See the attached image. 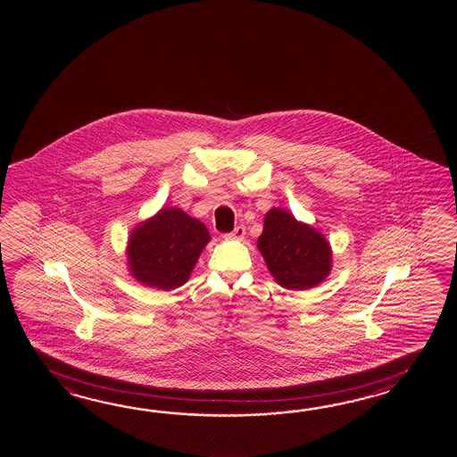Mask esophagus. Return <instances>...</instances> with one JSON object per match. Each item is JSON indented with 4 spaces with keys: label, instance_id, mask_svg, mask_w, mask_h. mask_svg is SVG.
<instances>
[{
    "label": "esophagus",
    "instance_id": "obj_1",
    "mask_svg": "<svg viewBox=\"0 0 457 457\" xmlns=\"http://www.w3.org/2000/svg\"><path fill=\"white\" fill-rule=\"evenodd\" d=\"M245 233H246V228L243 225H238V227H235L233 232L227 233L224 238L225 240H243Z\"/></svg>",
    "mask_w": 457,
    "mask_h": 457
}]
</instances>
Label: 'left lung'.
<instances>
[{
	"instance_id": "left-lung-1",
	"label": "left lung",
	"mask_w": 457,
	"mask_h": 457,
	"mask_svg": "<svg viewBox=\"0 0 457 457\" xmlns=\"http://www.w3.org/2000/svg\"><path fill=\"white\" fill-rule=\"evenodd\" d=\"M256 243L274 281L284 289L307 291L330 274L333 252L325 235L284 209L266 212Z\"/></svg>"
}]
</instances>
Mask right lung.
Here are the masks:
<instances>
[{
    "instance_id": "add662e5",
    "label": "right lung",
    "mask_w": 457,
    "mask_h": 457,
    "mask_svg": "<svg viewBox=\"0 0 457 457\" xmlns=\"http://www.w3.org/2000/svg\"><path fill=\"white\" fill-rule=\"evenodd\" d=\"M209 242L201 220L178 207H162L130 232L127 268L146 287L171 291L189 279Z\"/></svg>"
}]
</instances>
